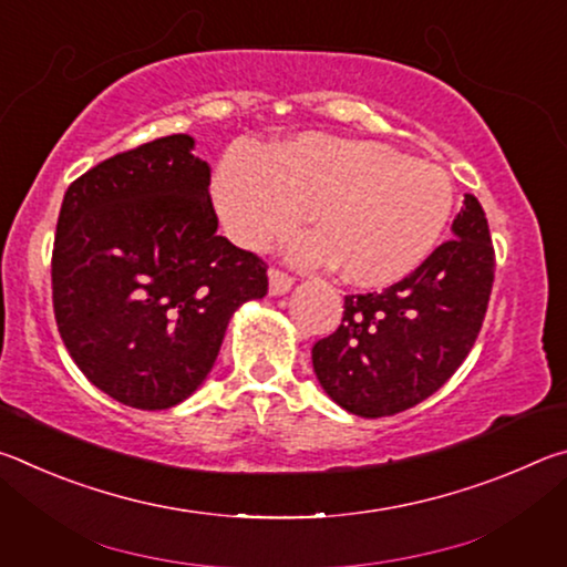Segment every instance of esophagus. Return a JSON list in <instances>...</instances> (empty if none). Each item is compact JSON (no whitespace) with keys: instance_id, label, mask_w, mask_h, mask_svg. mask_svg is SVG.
<instances>
[{"instance_id":"esophagus-1","label":"esophagus","mask_w":567,"mask_h":567,"mask_svg":"<svg viewBox=\"0 0 567 567\" xmlns=\"http://www.w3.org/2000/svg\"><path fill=\"white\" fill-rule=\"evenodd\" d=\"M267 277H270V295H285V292H290V287H292V277L290 275H285V272H280V270H270L267 272Z\"/></svg>"}]
</instances>
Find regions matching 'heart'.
<instances>
[{
  "label": "heart",
  "instance_id": "obj_1",
  "mask_svg": "<svg viewBox=\"0 0 567 567\" xmlns=\"http://www.w3.org/2000/svg\"><path fill=\"white\" fill-rule=\"evenodd\" d=\"M217 215L245 249H262L312 213L318 235L297 239L300 265H332L344 282L388 287L433 252L453 213L443 167L380 142L302 134L265 155L229 152L213 182Z\"/></svg>",
  "mask_w": 567,
  "mask_h": 567
}]
</instances>
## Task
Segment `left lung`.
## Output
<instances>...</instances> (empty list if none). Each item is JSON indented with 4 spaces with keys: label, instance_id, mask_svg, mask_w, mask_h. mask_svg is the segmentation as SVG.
Returning <instances> with one entry per match:
<instances>
[{
    "label": "left lung",
    "instance_id": "obj_1",
    "mask_svg": "<svg viewBox=\"0 0 567 567\" xmlns=\"http://www.w3.org/2000/svg\"><path fill=\"white\" fill-rule=\"evenodd\" d=\"M495 277L483 207L465 195L453 239L385 292L348 295L340 328L312 348L322 390L342 410L385 417L433 395L473 350Z\"/></svg>",
    "mask_w": 567,
    "mask_h": 567
}]
</instances>
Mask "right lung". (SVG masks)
Listing matches in <instances>:
<instances>
[{
  "instance_id": "1",
  "label": "right lung",
  "mask_w": 567,
  "mask_h": 567,
  "mask_svg": "<svg viewBox=\"0 0 567 567\" xmlns=\"http://www.w3.org/2000/svg\"><path fill=\"white\" fill-rule=\"evenodd\" d=\"M169 134L84 172L64 192L52 252L56 328L104 395L167 410L203 385L267 265L217 235L209 165Z\"/></svg>"
}]
</instances>
